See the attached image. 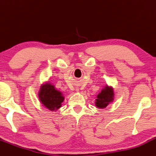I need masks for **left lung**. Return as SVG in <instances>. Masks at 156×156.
Instances as JSON below:
<instances>
[{
  "instance_id": "8db88e82",
  "label": "left lung",
  "mask_w": 156,
  "mask_h": 156,
  "mask_svg": "<svg viewBox=\"0 0 156 156\" xmlns=\"http://www.w3.org/2000/svg\"><path fill=\"white\" fill-rule=\"evenodd\" d=\"M95 105L99 108H105L114 99V91L111 86H105L97 95Z\"/></svg>"
}]
</instances>
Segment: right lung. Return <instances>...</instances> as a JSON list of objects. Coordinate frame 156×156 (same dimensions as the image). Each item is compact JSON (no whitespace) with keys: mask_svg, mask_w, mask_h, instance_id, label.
I'll list each match as a JSON object with an SVG mask.
<instances>
[{"mask_svg":"<svg viewBox=\"0 0 156 156\" xmlns=\"http://www.w3.org/2000/svg\"><path fill=\"white\" fill-rule=\"evenodd\" d=\"M38 97L43 105L51 111H56L61 108L62 103L65 99L62 92L56 89L54 85L50 83L41 85Z\"/></svg>","mask_w":156,"mask_h":156,"instance_id":"add662e5","label":"right lung"}]
</instances>
